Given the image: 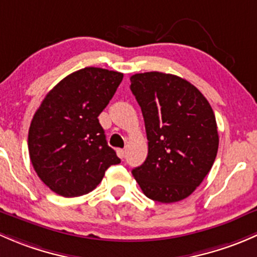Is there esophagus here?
Segmentation results:
<instances>
[{
	"label": "esophagus",
	"mask_w": 257,
	"mask_h": 257,
	"mask_svg": "<svg viewBox=\"0 0 257 257\" xmlns=\"http://www.w3.org/2000/svg\"><path fill=\"white\" fill-rule=\"evenodd\" d=\"M125 155H126V152H125V150H117V156L120 158H125Z\"/></svg>",
	"instance_id": "esophagus-1"
}]
</instances>
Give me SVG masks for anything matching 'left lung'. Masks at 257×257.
Segmentation results:
<instances>
[{"label":"left lung","mask_w":257,"mask_h":257,"mask_svg":"<svg viewBox=\"0 0 257 257\" xmlns=\"http://www.w3.org/2000/svg\"><path fill=\"white\" fill-rule=\"evenodd\" d=\"M130 80L148 140L146 161L132 176L150 199L179 202L199 187L215 161L214 111L199 90L177 75L148 71Z\"/></svg>","instance_id":"left-lung-1"}]
</instances>
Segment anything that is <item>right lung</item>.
<instances>
[{
    "label": "right lung",
    "instance_id": "right-lung-1",
    "mask_svg": "<svg viewBox=\"0 0 257 257\" xmlns=\"http://www.w3.org/2000/svg\"><path fill=\"white\" fill-rule=\"evenodd\" d=\"M123 74L88 67L65 76L42 101L28 132L34 171L62 197L88 194L120 158L109 147L97 116L107 106Z\"/></svg>",
    "mask_w": 257,
    "mask_h": 257
}]
</instances>
